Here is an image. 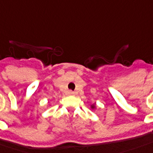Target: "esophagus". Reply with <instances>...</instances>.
I'll return each instance as SVG.
<instances>
[{
    "mask_svg": "<svg viewBox=\"0 0 153 153\" xmlns=\"http://www.w3.org/2000/svg\"><path fill=\"white\" fill-rule=\"evenodd\" d=\"M67 94H68V95H74V92L72 91V90H68V92H67Z\"/></svg>",
    "mask_w": 153,
    "mask_h": 153,
    "instance_id": "1",
    "label": "esophagus"
}]
</instances>
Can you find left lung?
<instances>
[{
    "instance_id": "8db88e82",
    "label": "left lung",
    "mask_w": 153,
    "mask_h": 153,
    "mask_svg": "<svg viewBox=\"0 0 153 153\" xmlns=\"http://www.w3.org/2000/svg\"><path fill=\"white\" fill-rule=\"evenodd\" d=\"M91 108H92V109H94V105H91Z\"/></svg>"
}]
</instances>
